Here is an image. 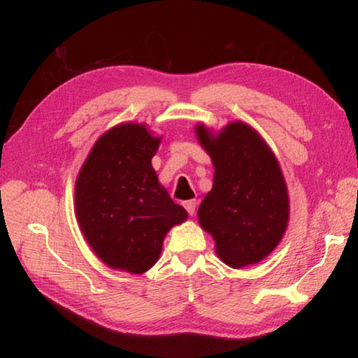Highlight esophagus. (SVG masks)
<instances>
[{
  "label": "esophagus",
  "mask_w": 358,
  "mask_h": 358,
  "mask_svg": "<svg viewBox=\"0 0 358 358\" xmlns=\"http://www.w3.org/2000/svg\"><path fill=\"white\" fill-rule=\"evenodd\" d=\"M183 206L187 210L189 215H194L195 210H196V200H187V201L183 203Z\"/></svg>",
  "instance_id": "obj_1"
}]
</instances>
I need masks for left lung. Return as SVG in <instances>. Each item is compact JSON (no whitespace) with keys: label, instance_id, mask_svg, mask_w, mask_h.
I'll use <instances>...</instances> for the list:
<instances>
[{"label":"left lung","instance_id":"8db88e82","mask_svg":"<svg viewBox=\"0 0 358 358\" xmlns=\"http://www.w3.org/2000/svg\"><path fill=\"white\" fill-rule=\"evenodd\" d=\"M196 136L215 167L199 222L231 268L258 263L275 249L289 218L287 189L277 158L262 136L240 121L217 136L199 126Z\"/></svg>","mask_w":358,"mask_h":358}]
</instances>
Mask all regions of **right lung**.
<instances>
[{
    "label": "right lung",
    "instance_id": "add662e5",
    "mask_svg": "<svg viewBox=\"0 0 358 358\" xmlns=\"http://www.w3.org/2000/svg\"><path fill=\"white\" fill-rule=\"evenodd\" d=\"M159 138L126 123L101 135L75 185V208L94 252L113 269L143 273L162 254L172 226L187 212L158 183L150 159Z\"/></svg>",
    "mask_w": 358,
    "mask_h": 358
}]
</instances>
